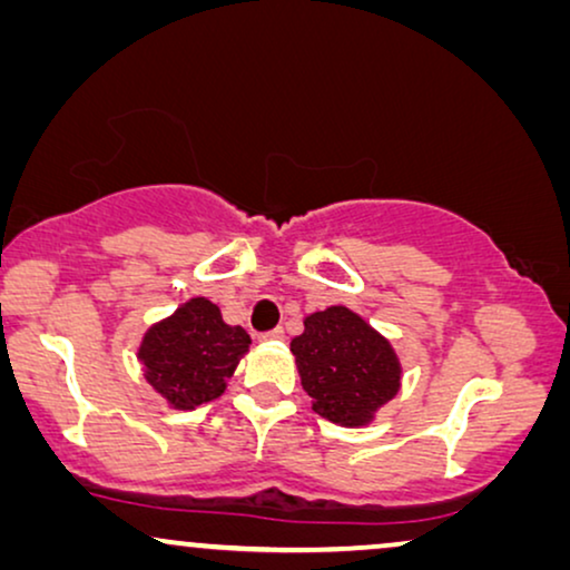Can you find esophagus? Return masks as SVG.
<instances>
[{
  "label": "esophagus",
  "instance_id": "1",
  "mask_svg": "<svg viewBox=\"0 0 570 570\" xmlns=\"http://www.w3.org/2000/svg\"><path fill=\"white\" fill-rule=\"evenodd\" d=\"M258 338H261V341H284V331H282V327H274V331L261 333Z\"/></svg>",
  "mask_w": 570,
  "mask_h": 570
}]
</instances>
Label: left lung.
<instances>
[{
    "instance_id": "left-lung-1",
    "label": "left lung",
    "mask_w": 570,
    "mask_h": 570,
    "mask_svg": "<svg viewBox=\"0 0 570 570\" xmlns=\"http://www.w3.org/2000/svg\"><path fill=\"white\" fill-rule=\"evenodd\" d=\"M292 354L312 411L341 426H362L400 387L390 343L346 307H327L304 320Z\"/></svg>"
}]
</instances>
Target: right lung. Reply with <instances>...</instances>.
Instances as JSON below:
<instances>
[{
  "mask_svg": "<svg viewBox=\"0 0 570 570\" xmlns=\"http://www.w3.org/2000/svg\"><path fill=\"white\" fill-rule=\"evenodd\" d=\"M250 335L227 325L208 299H190L144 335L139 358L151 387L180 411L208 403L224 392Z\"/></svg>",
  "mask_w": 570,
  "mask_h": 570,
  "instance_id": "obj_1",
  "label": "right lung"
}]
</instances>
